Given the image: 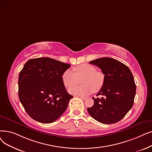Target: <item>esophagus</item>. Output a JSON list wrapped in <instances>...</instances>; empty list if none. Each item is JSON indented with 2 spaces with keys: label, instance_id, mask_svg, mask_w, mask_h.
<instances>
[{
  "label": "esophagus",
  "instance_id": "34e87169",
  "mask_svg": "<svg viewBox=\"0 0 152 152\" xmlns=\"http://www.w3.org/2000/svg\"><path fill=\"white\" fill-rule=\"evenodd\" d=\"M80 98L82 100H85V99H87L86 97H82V96H80Z\"/></svg>",
  "mask_w": 152,
  "mask_h": 152
}]
</instances>
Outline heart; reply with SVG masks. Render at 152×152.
I'll return each instance as SVG.
<instances>
[{
    "mask_svg": "<svg viewBox=\"0 0 152 152\" xmlns=\"http://www.w3.org/2000/svg\"><path fill=\"white\" fill-rule=\"evenodd\" d=\"M75 72L67 69L62 75V81L64 86L70 88L77 85L79 80L83 79L82 87L71 88L69 89L71 94L76 96H84L92 92H99L103 87L105 76L101 71L91 64H82L75 68Z\"/></svg>",
    "mask_w": 152,
    "mask_h": 152,
    "instance_id": "b5f03b06",
    "label": "heart"
}]
</instances>
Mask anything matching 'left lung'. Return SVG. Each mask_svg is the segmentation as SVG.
<instances>
[{
    "label": "left lung",
    "instance_id": "1",
    "mask_svg": "<svg viewBox=\"0 0 152 152\" xmlns=\"http://www.w3.org/2000/svg\"><path fill=\"white\" fill-rule=\"evenodd\" d=\"M97 66L105 75L102 88L92 97L94 105L88 112L95 120L104 124H114L125 116L133 106L136 85L130 69L111 58H101L89 62Z\"/></svg>",
    "mask_w": 152,
    "mask_h": 152
}]
</instances>
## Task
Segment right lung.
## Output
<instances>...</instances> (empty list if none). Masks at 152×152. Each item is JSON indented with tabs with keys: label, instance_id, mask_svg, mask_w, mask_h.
<instances>
[{
	"label": "right lung",
	"instance_id": "obj_1",
	"mask_svg": "<svg viewBox=\"0 0 152 152\" xmlns=\"http://www.w3.org/2000/svg\"><path fill=\"white\" fill-rule=\"evenodd\" d=\"M71 65L50 58L30 59L19 73L18 97L27 113L35 121L55 122L67 109L69 94L62 75Z\"/></svg>",
	"mask_w": 152,
	"mask_h": 152
}]
</instances>
